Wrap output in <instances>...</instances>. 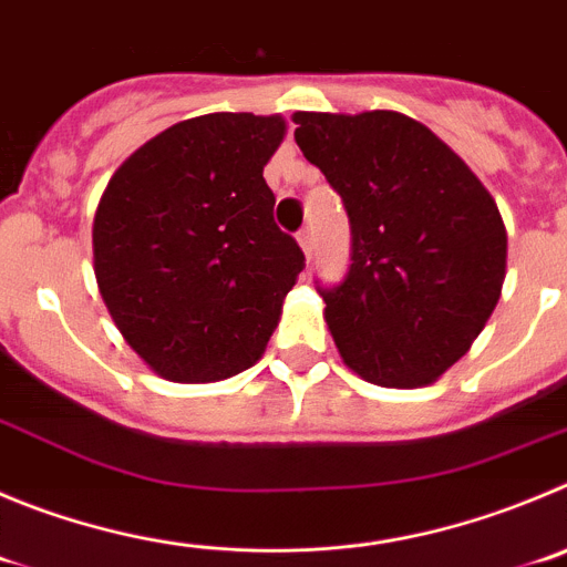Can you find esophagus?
Listing matches in <instances>:
<instances>
[{
    "mask_svg": "<svg viewBox=\"0 0 567 567\" xmlns=\"http://www.w3.org/2000/svg\"><path fill=\"white\" fill-rule=\"evenodd\" d=\"M296 240H299V248L305 251V257H310V251H313V235H310V229L299 231V235H296Z\"/></svg>",
    "mask_w": 567,
    "mask_h": 567,
    "instance_id": "1",
    "label": "esophagus"
}]
</instances>
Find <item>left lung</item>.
Masks as SVG:
<instances>
[{
  "label": "left lung",
  "instance_id": "left-lung-1",
  "mask_svg": "<svg viewBox=\"0 0 567 567\" xmlns=\"http://www.w3.org/2000/svg\"><path fill=\"white\" fill-rule=\"evenodd\" d=\"M293 123L352 224V266L321 290L338 355L383 389L436 383L501 299L498 204L453 147L400 111H296Z\"/></svg>",
  "mask_w": 567,
  "mask_h": 567
}]
</instances>
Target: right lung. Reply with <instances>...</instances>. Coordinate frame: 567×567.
<instances>
[{"mask_svg": "<svg viewBox=\"0 0 567 567\" xmlns=\"http://www.w3.org/2000/svg\"><path fill=\"white\" fill-rule=\"evenodd\" d=\"M285 131L282 114L193 116L111 176L94 212V277L116 330L158 378L215 383L266 352L305 268L262 178Z\"/></svg>", "mask_w": 567, "mask_h": 567, "instance_id": "add662e5", "label": "right lung"}]
</instances>
